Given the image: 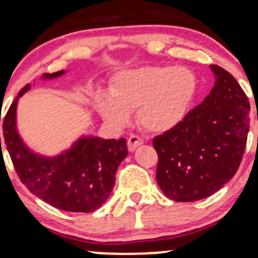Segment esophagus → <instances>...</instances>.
<instances>
[{"label": "esophagus", "mask_w": 258, "mask_h": 258, "mask_svg": "<svg viewBox=\"0 0 258 258\" xmlns=\"http://www.w3.org/2000/svg\"><path fill=\"white\" fill-rule=\"evenodd\" d=\"M142 144H143V139L139 138L138 136H135V135L130 136L128 141H127V147H128L130 152H135L136 148L142 146Z\"/></svg>", "instance_id": "34e87169"}]
</instances>
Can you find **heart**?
<instances>
[{"label":"heart","mask_w":258,"mask_h":258,"mask_svg":"<svg viewBox=\"0 0 258 258\" xmlns=\"http://www.w3.org/2000/svg\"><path fill=\"white\" fill-rule=\"evenodd\" d=\"M198 79L184 67H141L121 70L109 93L97 91L93 105L106 122L122 126L130 112L144 131L166 133L184 120L197 96Z\"/></svg>","instance_id":"1"}]
</instances>
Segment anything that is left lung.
Instances as JSON below:
<instances>
[{
  "mask_svg": "<svg viewBox=\"0 0 258 258\" xmlns=\"http://www.w3.org/2000/svg\"><path fill=\"white\" fill-rule=\"evenodd\" d=\"M215 86L173 130L154 138L159 155L156 180L179 203L210 197L234 177L244 155L250 103L235 79L210 65Z\"/></svg>",
  "mask_w": 258,
  "mask_h": 258,
  "instance_id": "8db88e82",
  "label": "left lung"
}]
</instances>
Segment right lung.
I'll return each instance as SVG.
<instances>
[{
    "instance_id": "obj_1",
    "label": "right lung",
    "mask_w": 258,
    "mask_h": 258,
    "mask_svg": "<svg viewBox=\"0 0 258 258\" xmlns=\"http://www.w3.org/2000/svg\"><path fill=\"white\" fill-rule=\"evenodd\" d=\"M65 73L44 74L41 80L57 79ZM30 88V84L22 88L4 121L5 144L18 176L32 194L57 209L96 211L110 195L117 168L128 154L126 139L82 135L55 155L35 152L23 141L17 126L18 103Z\"/></svg>"
}]
</instances>
